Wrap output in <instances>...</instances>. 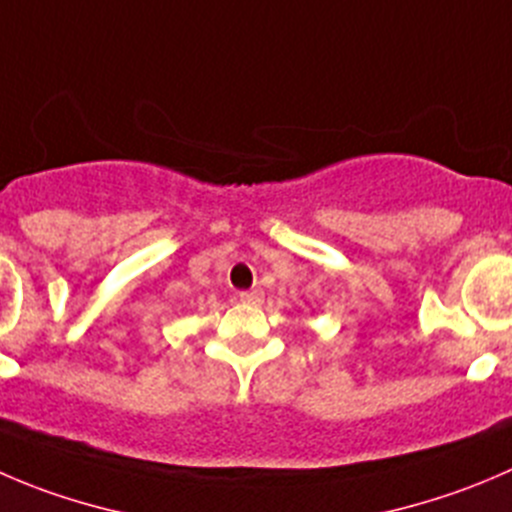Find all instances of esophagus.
<instances>
[{"label":"esophagus","instance_id":"obj_1","mask_svg":"<svg viewBox=\"0 0 512 512\" xmlns=\"http://www.w3.org/2000/svg\"><path fill=\"white\" fill-rule=\"evenodd\" d=\"M240 300L247 302V305H260L262 292L260 290H245V292H240Z\"/></svg>","mask_w":512,"mask_h":512}]
</instances>
